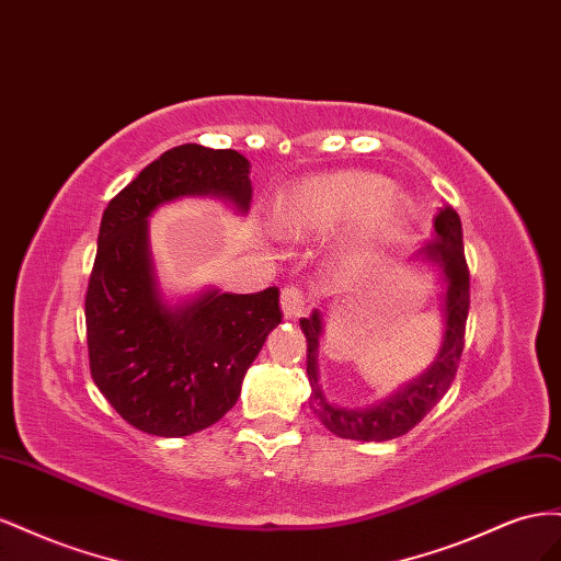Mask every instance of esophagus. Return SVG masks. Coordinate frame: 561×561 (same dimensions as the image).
<instances>
[{
    "instance_id": "1",
    "label": "esophagus",
    "mask_w": 561,
    "mask_h": 561,
    "mask_svg": "<svg viewBox=\"0 0 561 561\" xmlns=\"http://www.w3.org/2000/svg\"><path fill=\"white\" fill-rule=\"evenodd\" d=\"M308 310V298L298 286H284L282 289V312L286 319H298Z\"/></svg>"
}]
</instances>
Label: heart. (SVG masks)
I'll return each instance as SVG.
<instances>
[{
  "instance_id": "heart-1",
  "label": "heart",
  "mask_w": 561,
  "mask_h": 561,
  "mask_svg": "<svg viewBox=\"0 0 561 561\" xmlns=\"http://www.w3.org/2000/svg\"><path fill=\"white\" fill-rule=\"evenodd\" d=\"M409 211V197L388 187L380 175L335 171L312 175L286 190L275 202L272 222L286 237H312L357 218L343 255L347 263H362L404 228Z\"/></svg>"
}]
</instances>
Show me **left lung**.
<instances>
[{"label": "left lung", "mask_w": 561, "mask_h": 561, "mask_svg": "<svg viewBox=\"0 0 561 561\" xmlns=\"http://www.w3.org/2000/svg\"><path fill=\"white\" fill-rule=\"evenodd\" d=\"M413 261L435 265L442 275V347L430 369L419 378L404 382L394 394L364 409L339 407L327 399L319 382V341L324 333L322 310H312L300 319V329L308 341V380H310V409L327 430L343 439L357 442H388L402 437L419 425L425 415L439 404V399L451 388L458 371L462 339L470 310V272L462 251V226L451 206H444L435 216V239L413 253Z\"/></svg>", "instance_id": "1"}]
</instances>
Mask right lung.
<instances>
[{"mask_svg": "<svg viewBox=\"0 0 561 561\" xmlns=\"http://www.w3.org/2000/svg\"><path fill=\"white\" fill-rule=\"evenodd\" d=\"M249 159L187 142L167 150L107 204L87 289L91 376L122 419L157 437L220 421L282 322L279 289H206L171 306L159 289L148 218L181 197H216L249 211Z\"/></svg>", "mask_w": 561, "mask_h": 561, "instance_id": "1", "label": "right lung"}]
</instances>
